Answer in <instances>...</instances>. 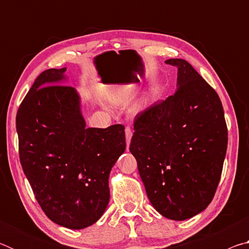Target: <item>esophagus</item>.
<instances>
[{
	"instance_id": "obj_1",
	"label": "esophagus",
	"mask_w": 249,
	"mask_h": 249,
	"mask_svg": "<svg viewBox=\"0 0 249 249\" xmlns=\"http://www.w3.org/2000/svg\"><path fill=\"white\" fill-rule=\"evenodd\" d=\"M125 136H126V144H127V149L129 147L130 144V140H132V136H133V133H132V129H130L129 126L125 128Z\"/></svg>"
}]
</instances>
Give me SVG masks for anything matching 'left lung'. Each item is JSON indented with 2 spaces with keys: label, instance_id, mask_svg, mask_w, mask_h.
I'll return each mask as SVG.
<instances>
[{
  "label": "left lung",
  "instance_id": "obj_1",
  "mask_svg": "<svg viewBox=\"0 0 249 249\" xmlns=\"http://www.w3.org/2000/svg\"><path fill=\"white\" fill-rule=\"evenodd\" d=\"M166 64L178 68V89L136 115L129 151L150 203L183 221L213 200L229 137L216 91L183 59Z\"/></svg>",
  "mask_w": 249,
  "mask_h": 249
}]
</instances>
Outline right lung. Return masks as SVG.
<instances>
[{
	"label": "right lung",
	"mask_w": 249,
	"mask_h": 249,
	"mask_svg": "<svg viewBox=\"0 0 249 249\" xmlns=\"http://www.w3.org/2000/svg\"><path fill=\"white\" fill-rule=\"evenodd\" d=\"M65 71L41 72L20 103L18 153L46 215L81 230L94 224L108 204V176L126 148L125 127L87 128L77 91L59 84Z\"/></svg>",
	"instance_id": "obj_1"
}]
</instances>
